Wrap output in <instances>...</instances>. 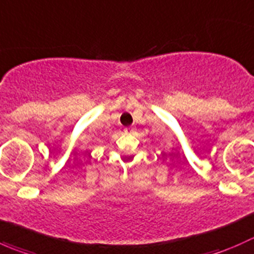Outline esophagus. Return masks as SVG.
Instances as JSON below:
<instances>
[{
  "mask_svg": "<svg viewBox=\"0 0 254 254\" xmlns=\"http://www.w3.org/2000/svg\"><path fill=\"white\" fill-rule=\"evenodd\" d=\"M124 131L127 132V134H132V132L135 131V127H125V129H124Z\"/></svg>",
  "mask_w": 254,
  "mask_h": 254,
  "instance_id": "34e87169",
  "label": "esophagus"
}]
</instances>
